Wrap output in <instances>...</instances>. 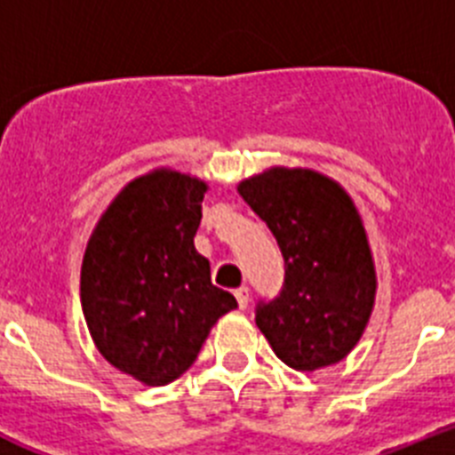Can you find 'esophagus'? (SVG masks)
I'll use <instances>...</instances> for the list:
<instances>
[{
	"mask_svg": "<svg viewBox=\"0 0 455 455\" xmlns=\"http://www.w3.org/2000/svg\"><path fill=\"white\" fill-rule=\"evenodd\" d=\"M235 296H236V303H239V307L246 309L248 307V287L235 289Z\"/></svg>",
	"mask_w": 455,
	"mask_h": 455,
	"instance_id": "1",
	"label": "esophagus"
}]
</instances>
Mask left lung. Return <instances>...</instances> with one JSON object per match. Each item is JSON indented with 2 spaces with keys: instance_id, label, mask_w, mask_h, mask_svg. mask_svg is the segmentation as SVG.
<instances>
[{
  "instance_id": "obj_1",
  "label": "left lung",
  "mask_w": 455,
  "mask_h": 455,
  "mask_svg": "<svg viewBox=\"0 0 455 455\" xmlns=\"http://www.w3.org/2000/svg\"><path fill=\"white\" fill-rule=\"evenodd\" d=\"M236 188L284 257V284L275 299L257 305V328L296 371L344 360L376 300L371 248L351 196L321 172L283 166Z\"/></svg>"
}]
</instances>
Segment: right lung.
<instances>
[{
    "mask_svg": "<svg viewBox=\"0 0 455 455\" xmlns=\"http://www.w3.org/2000/svg\"><path fill=\"white\" fill-rule=\"evenodd\" d=\"M207 184L171 168L132 180L100 216L82 264V309L98 351L159 387L182 376L236 300L193 246Z\"/></svg>",
    "mask_w": 455,
    "mask_h": 455,
    "instance_id": "1",
    "label": "right lung"
}]
</instances>
